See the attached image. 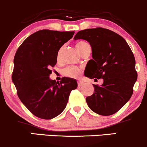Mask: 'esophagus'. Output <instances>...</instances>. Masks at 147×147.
I'll return each instance as SVG.
<instances>
[{"label": "esophagus", "mask_w": 147, "mask_h": 147, "mask_svg": "<svg viewBox=\"0 0 147 147\" xmlns=\"http://www.w3.org/2000/svg\"><path fill=\"white\" fill-rule=\"evenodd\" d=\"M84 84V82L81 81V80H80V81H78V86H82Z\"/></svg>", "instance_id": "34e87169"}]
</instances>
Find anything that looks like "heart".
<instances>
[{
	"label": "heart",
	"instance_id": "b5f03b06",
	"mask_svg": "<svg viewBox=\"0 0 147 147\" xmlns=\"http://www.w3.org/2000/svg\"><path fill=\"white\" fill-rule=\"evenodd\" d=\"M76 48L80 53H82V51H84L85 49L91 47H90V45H88L86 42L79 41L76 43ZM63 49L64 47H61L60 49L59 50V51H58V59H60L61 55H62L63 51ZM63 72L64 75H65L66 77H71V78H77V77H80V75H81L82 70L80 67H77V66H69V67L64 69Z\"/></svg>",
	"mask_w": 147,
	"mask_h": 147
}]
</instances>
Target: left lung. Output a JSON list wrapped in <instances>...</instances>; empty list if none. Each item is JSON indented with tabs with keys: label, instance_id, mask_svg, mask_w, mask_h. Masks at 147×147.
Instances as JSON below:
<instances>
[{
	"label": "left lung",
	"instance_id": "8db88e82",
	"mask_svg": "<svg viewBox=\"0 0 147 147\" xmlns=\"http://www.w3.org/2000/svg\"><path fill=\"white\" fill-rule=\"evenodd\" d=\"M74 39L86 40L91 47L93 59L87 63L85 76L103 80L100 86L93 84L94 92L86 97L87 105L100 115L115 114L131 98L138 79L130 47L121 35L103 28L80 30Z\"/></svg>",
	"mask_w": 147,
	"mask_h": 147
}]
</instances>
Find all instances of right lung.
<instances>
[{"mask_svg": "<svg viewBox=\"0 0 147 147\" xmlns=\"http://www.w3.org/2000/svg\"><path fill=\"white\" fill-rule=\"evenodd\" d=\"M74 31L40 30L28 36L14 58L12 80L19 99L33 115L51 119L65 109L76 80L63 77L51 80V67L57 62L58 51L73 36Z\"/></svg>", "mask_w": 147, "mask_h": 147, "instance_id": "right-lung-1", "label": "right lung"}]
</instances>
